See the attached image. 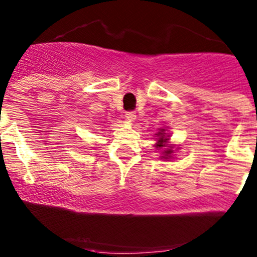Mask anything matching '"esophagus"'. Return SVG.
Returning a JSON list of instances; mask_svg holds the SVG:
<instances>
[{"instance_id": "obj_1", "label": "esophagus", "mask_w": 257, "mask_h": 257, "mask_svg": "<svg viewBox=\"0 0 257 257\" xmlns=\"http://www.w3.org/2000/svg\"><path fill=\"white\" fill-rule=\"evenodd\" d=\"M125 118L128 120H131V122H134V120L137 119V114H135L134 111L125 112Z\"/></svg>"}]
</instances>
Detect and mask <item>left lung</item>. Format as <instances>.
<instances>
[{
	"mask_svg": "<svg viewBox=\"0 0 257 257\" xmlns=\"http://www.w3.org/2000/svg\"><path fill=\"white\" fill-rule=\"evenodd\" d=\"M157 137V144H156V147L157 149H164L163 152H162V158L164 159H170L172 158V153H173V145H169L168 144V140H169V135L167 134L164 129H159V132L156 134Z\"/></svg>",
	"mask_w": 257,
	"mask_h": 257,
	"instance_id": "8db88e82",
	"label": "left lung"
}]
</instances>
